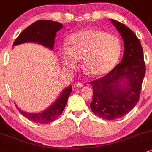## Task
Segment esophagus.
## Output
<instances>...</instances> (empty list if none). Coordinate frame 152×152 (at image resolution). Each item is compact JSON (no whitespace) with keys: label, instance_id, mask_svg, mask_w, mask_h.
I'll use <instances>...</instances> for the list:
<instances>
[{"label":"esophagus","instance_id":"obj_1","mask_svg":"<svg viewBox=\"0 0 152 152\" xmlns=\"http://www.w3.org/2000/svg\"><path fill=\"white\" fill-rule=\"evenodd\" d=\"M73 86L75 88H80V87H83V84L82 83H80V82H78V83H75Z\"/></svg>","mask_w":152,"mask_h":152}]
</instances>
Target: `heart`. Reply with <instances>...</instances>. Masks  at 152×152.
<instances>
[{
    "label": "heart",
    "mask_w": 152,
    "mask_h": 152,
    "mask_svg": "<svg viewBox=\"0 0 152 152\" xmlns=\"http://www.w3.org/2000/svg\"><path fill=\"white\" fill-rule=\"evenodd\" d=\"M67 48L58 50L65 68L74 69L83 60L85 72L92 77H102L114 69L120 58L122 43L115 35L96 29L76 32L66 40Z\"/></svg>",
    "instance_id": "1"
}]
</instances>
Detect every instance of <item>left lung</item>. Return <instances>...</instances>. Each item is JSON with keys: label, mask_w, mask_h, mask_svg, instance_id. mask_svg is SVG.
<instances>
[{"label": "left lung", "mask_w": 152, "mask_h": 152, "mask_svg": "<svg viewBox=\"0 0 152 152\" xmlns=\"http://www.w3.org/2000/svg\"><path fill=\"white\" fill-rule=\"evenodd\" d=\"M110 21L124 40L123 57L110 72L89 82L93 90L91 110L107 120L124 116L136 106L145 73L143 50L139 39L125 24Z\"/></svg>", "instance_id": "1"}]
</instances>
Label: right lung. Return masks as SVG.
Segmentation results:
<instances>
[{"mask_svg":"<svg viewBox=\"0 0 152 152\" xmlns=\"http://www.w3.org/2000/svg\"><path fill=\"white\" fill-rule=\"evenodd\" d=\"M63 27V24L57 21L50 20H39L30 24L25 30H23L16 38L13 46L25 42H36L42 45L50 50L54 46V38L57 32ZM72 91V86H69L63 89L58 97L48 109L39 113H30L24 112L19 108V112L30 120L41 124H48L53 122L61 115L67 103L69 95ZM17 107V106H16Z\"/></svg>","mask_w":152,"mask_h":152,"instance_id":"obj_1","label":"right lung"}]
</instances>
